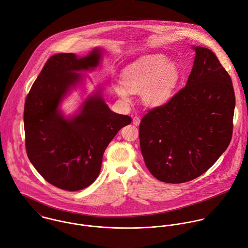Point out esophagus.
<instances>
[{
	"mask_svg": "<svg viewBox=\"0 0 248 248\" xmlns=\"http://www.w3.org/2000/svg\"><path fill=\"white\" fill-rule=\"evenodd\" d=\"M132 124L136 126H138L140 124V119L138 117H134L133 120H132Z\"/></svg>",
	"mask_w": 248,
	"mask_h": 248,
	"instance_id": "34e87169",
	"label": "esophagus"
}]
</instances>
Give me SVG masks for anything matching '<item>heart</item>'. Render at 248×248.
<instances>
[{"instance_id":"heart-1","label":"heart","mask_w":248,"mask_h":248,"mask_svg":"<svg viewBox=\"0 0 248 248\" xmlns=\"http://www.w3.org/2000/svg\"><path fill=\"white\" fill-rule=\"evenodd\" d=\"M179 69L168 57L146 55L127 65L122 72L123 85H114V92L124 101L129 100V93H141L147 107L156 108L168 103L179 82Z\"/></svg>"}]
</instances>
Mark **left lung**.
Wrapping results in <instances>:
<instances>
[{"instance_id":"1","label":"left lung","mask_w":248,"mask_h":248,"mask_svg":"<svg viewBox=\"0 0 248 248\" xmlns=\"http://www.w3.org/2000/svg\"><path fill=\"white\" fill-rule=\"evenodd\" d=\"M192 48L196 56L186 87L145 115L139 126L146 167L166 183L201 176L232 139L235 105L232 79L210 49Z\"/></svg>"}]
</instances>
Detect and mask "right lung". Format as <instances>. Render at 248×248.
I'll list each match as a JSON object with an SVG mask.
<instances>
[{
	"label": "right lung",
	"instance_id": "1",
	"mask_svg": "<svg viewBox=\"0 0 248 248\" xmlns=\"http://www.w3.org/2000/svg\"><path fill=\"white\" fill-rule=\"evenodd\" d=\"M104 48L93 47L85 56L59 53L45 64L27 95L24 129L27 155L51 185L78 191L93 184L101 170L103 154L131 118L113 112L97 87L73 115L61 109L64 99L86 86L80 72L100 66Z\"/></svg>",
	"mask_w": 248,
	"mask_h": 248
}]
</instances>
